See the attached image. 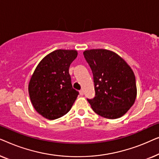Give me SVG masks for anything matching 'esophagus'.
<instances>
[{"mask_svg": "<svg viewBox=\"0 0 159 159\" xmlns=\"http://www.w3.org/2000/svg\"><path fill=\"white\" fill-rule=\"evenodd\" d=\"M80 95H84V91H83V90H80Z\"/></svg>", "mask_w": 159, "mask_h": 159, "instance_id": "obj_1", "label": "esophagus"}]
</instances>
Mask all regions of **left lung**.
<instances>
[{"mask_svg": "<svg viewBox=\"0 0 159 159\" xmlns=\"http://www.w3.org/2000/svg\"><path fill=\"white\" fill-rule=\"evenodd\" d=\"M83 54L93 75L95 95L88 99L93 110L104 118L122 116L137 96L135 77L131 67L108 50L91 49Z\"/></svg>", "mask_w": 159, "mask_h": 159, "instance_id": "1", "label": "left lung"}]
</instances>
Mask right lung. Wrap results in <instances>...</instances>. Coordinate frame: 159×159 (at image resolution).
Returning <instances> with one entry per match:
<instances>
[{"instance_id": "1", "label": "right lung", "mask_w": 159, "mask_h": 159, "mask_svg": "<svg viewBox=\"0 0 159 159\" xmlns=\"http://www.w3.org/2000/svg\"><path fill=\"white\" fill-rule=\"evenodd\" d=\"M75 50H56L41 60L30 79L28 90L34 109L50 120L67 114L79 92L72 88L69 73L77 58Z\"/></svg>"}]
</instances>
